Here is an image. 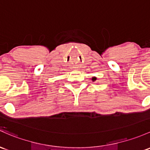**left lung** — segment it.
Wrapping results in <instances>:
<instances>
[{"label":"left lung","instance_id":"1","mask_svg":"<svg viewBox=\"0 0 150 150\" xmlns=\"http://www.w3.org/2000/svg\"><path fill=\"white\" fill-rule=\"evenodd\" d=\"M96 79H97V78H96V77H93V78H92V80H93V82L96 81Z\"/></svg>","mask_w":150,"mask_h":150}]
</instances>
